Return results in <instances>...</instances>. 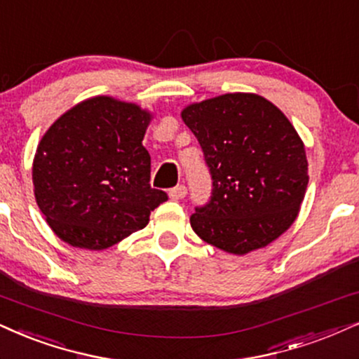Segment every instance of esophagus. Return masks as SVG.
Wrapping results in <instances>:
<instances>
[{"mask_svg": "<svg viewBox=\"0 0 359 359\" xmlns=\"http://www.w3.org/2000/svg\"><path fill=\"white\" fill-rule=\"evenodd\" d=\"M187 194H188V189H187V187H184V184H178V187H176V188L170 189V198H171V200H183V198L187 196Z\"/></svg>", "mask_w": 359, "mask_h": 359, "instance_id": "34e87169", "label": "esophagus"}]
</instances>
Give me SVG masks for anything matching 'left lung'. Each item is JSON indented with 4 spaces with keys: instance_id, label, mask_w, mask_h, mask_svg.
<instances>
[{
    "instance_id": "left-lung-1",
    "label": "left lung",
    "mask_w": 359,
    "mask_h": 359,
    "mask_svg": "<svg viewBox=\"0 0 359 359\" xmlns=\"http://www.w3.org/2000/svg\"><path fill=\"white\" fill-rule=\"evenodd\" d=\"M213 189L189 218L203 241L233 255L264 248L293 224L308 187L304 144L285 114L253 93L189 104Z\"/></svg>"
}]
</instances>
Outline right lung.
<instances>
[{"label": "right lung", "mask_w": 359, "mask_h": 359, "mask_svg": "<svg viewBox=\"0 0 359 359\" xmlns=\"http://www.w3.org/2000/svg\"><path fill=\"white\" fill-rule=\"evenodd\" d=\"M151 114L96 96L73 106L44 133L33 161L34 198L68 245L104 250L143 229L168 194L149 184L143 146Z\"/></svg>", "instance_id": "add662e5"}]
</instances>
